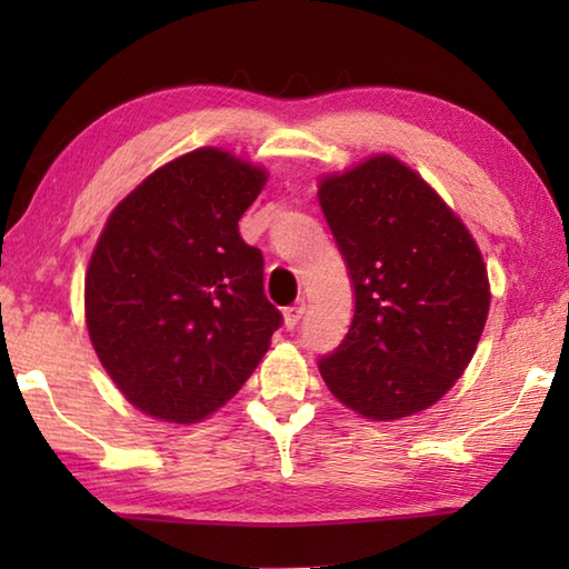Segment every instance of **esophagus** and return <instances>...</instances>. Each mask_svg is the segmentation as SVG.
I'll list each match as a JSON object with an SVG mask.
<instances>
[{
  "label": "esophagus",
  "mask_w": 569,
  "mask_h": 569,
  "mask_svg": "<svg viewBox=\"0 0 569 569\" xmlns=\"http://www.w3.org/2000/svg\"><path fill=\"white\" fill-rule=\"evenodd\" d=\"M303 311H306V303L303 301H296L293 306H288L283 311V321H286V329H296L298 321L303 319Z\"/></svg>",
  "instance_id": "esophagus-1"
}]
</instances>
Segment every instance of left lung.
<instances>
[{
    "label": "left lung",
    "instance_id": "1",
    "mask_svg": "<svg viewBox=\"0 0 569 569\" xmlns=\"http://www.w3.org/2000/svg\"><path fill=\"white\" fill-rule=\"evenodd\" d=\"M319 203L353 288L349 333L319 361L326 387L366 419L431 407L475 356L489 281L465 223L391 156L321 180Z\"/></svg>",
    "mask_w": 569,
    "mask_h": 569
}]
</instances>
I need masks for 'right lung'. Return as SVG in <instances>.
<instances>
[{"mask_svg":"<svg viewBox=\"0 0 569 569\" xmlns=\"http://www.w3.org/2000/svg\"><path fill=\"white\" fill-rule=\"evenodd\" d=\"M266 172L218 148L168 162L112 210L84 276V319L104 371L150 417L192 423L223 407L283 316L263 253L238 220Z\"/></svg>","mask_w":569,"mask_h":569,"instance_id":"1","label":"right lung"}]
</instances>
